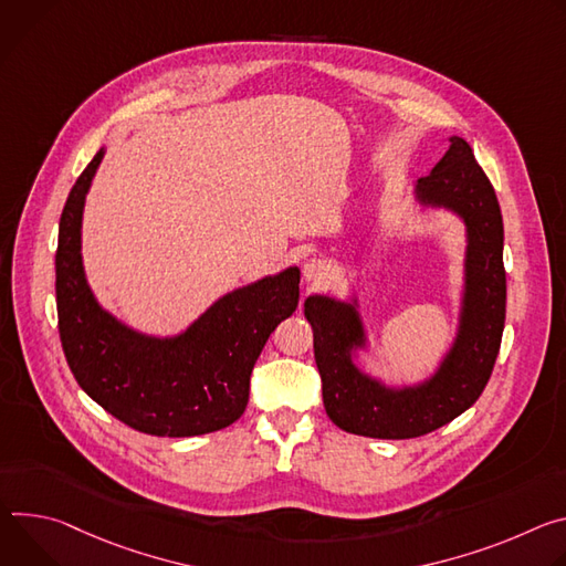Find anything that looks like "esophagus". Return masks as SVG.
I'll list each match as a JSON object with an SVG mask.
<instances>
[{"label": "esophagus", "instance_id": "34e87169", "mask_svg": "<svg viewBox=\"0 0 566 566\" xmlns=\"http://www.w3.org/2000/svg\"><path fill=\"white\" fill-rule=\"evenodd\" d=\"M328 263L326 261H322V259H310V261H305V265H303V279L307 281V283H322V281H326V276H328Z\"/></svg>", "mask_w": 566, "mask_h": 566}]
</instances>
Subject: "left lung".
<instances>
[{"instance_id":"obj_1","label":"left lung","mask_w":566,"mask_h":566,"mask_svg":"<svg viewBox=\"0 0 566 566\" xmlns=\"http://www.w3.org/2000/svg\"><path fill=\"white\" fill-rule=\"evenodd\" d=\"M413 196L422 207L459 216L468 238L457 337L431 378L387 387L355 364V353L366 348L357 296L312 294L303 305L328 418L348 433L387 441L424 436L470 409L490 380L506 322L504 220L470 144L450 137L443 159L413 184Z\"/></svg>"}]
</instances>
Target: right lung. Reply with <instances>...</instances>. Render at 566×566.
<instances>
[{
	"mask_svg": "<svg viewBox=\"0 0 566 566\" xmlns=\"http://www.w3.org/2000/svg\"><path fill=\"white\" fill-rule=\"evenodd\" d=\"M101 148L60 216L55 301L62 350L81 389L107 413L150 436H200L235 422L249 378L274 328L298 305V268L220 296L184 333L153 337L118 322L94 296L81 256L85 198Z\"/></svg>",
	"mask_w": 566,
	"mask_h": 566,
	"instance_id": "1",
	"label": "right lung"
}]
</instances>
